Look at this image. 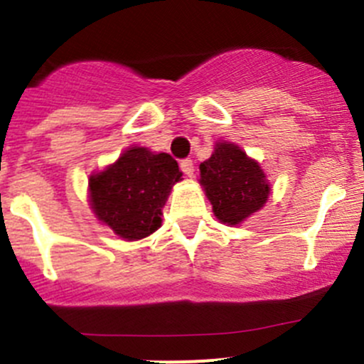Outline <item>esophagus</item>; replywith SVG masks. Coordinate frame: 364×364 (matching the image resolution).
Here are the masks:
<instances>
[{
	"mask_svg": "<svg viewBox=\"0 0 364 364\" xmlns=\"http://www.w3.org/2000/svg\"><path fill=\"white\" fill-rule=\"evenodd\" d=\"M179 167H181L183 174L188 176V178H193V172H196V168H193V161L192 160H183Z\"/></svg>",
	"mask_w": 364,
	"mask_h": 364,
	"instance_id": "esophagus-1",
	"label": "esophagus"
}]
</instances>
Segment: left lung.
<instances>
[{"mask_svg": "<svg viewBox=\"0 0 364 364\" xmlns=\"http://www.w3.org/2000/svg\"><path fill=\"white\" fill-rule=\"evenodd\" d=\"M199 168L200 186L222 223L241 225L267 203L269 181L259 161L250 159L240 146L218 141Z\"/></svg>", "mask_w": 364, "mask_h": 364, "instance_id": "obj_1", "label": "left lung"}]
</instances>
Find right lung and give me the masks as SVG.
I'll use <instances>...</instances> for the list:
<instances>
[{"instance_id": "right-lung-1", "label": "right lung", "mask_w": 364, "mask_h": 364, "mask_svg": "<svg viewBox=\"0 0 364 364\" xmlns=\"http://www.w3.org/2000/svg\"><path fill=\"white\" fill-rule=\"evenodd\" d=\"M181 176L171 155L132 146L104 171L90 176L91 211L121 240L148 237L161 225V208Z\"/></svg>"}]
</instances>
